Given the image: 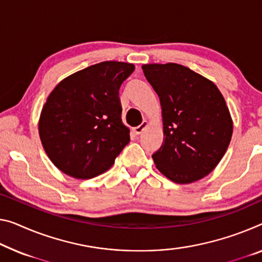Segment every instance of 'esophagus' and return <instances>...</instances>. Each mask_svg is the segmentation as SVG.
<instances>
[{"instance_id":"1","label":"esophagus","mask_w":262,"mask_h":262,"mask_svg":"<svg viewBox=\"0 0 262 262\" xmlns=\"http://www.w3.org/2000/svg\"><path fill=\"white\" fill-rule=\"evenodd\" d=\"M146 126H147V122H146V120H143V123L140 124V125L134 127L135 135H140V134H142V132L144 131V128L146 127Z\"/></svg>"}]
</instances>
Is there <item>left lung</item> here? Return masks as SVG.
Here are the masks:
<instances>
[{"instance_id":"obj_1","label":"left lung","mask_w":262,"mask_h":262,"mask_svg":"<svg viewBox=\"0 0 262 262\" xmlns=\"http://www.w3.org/2000/svg\"><path fill=\"white\" fill-rule=\"evenodd\" d=\"M142 68L162 105L164 140L152 155L157 168L178 184L204 178L232 138L233 123L223 95L214 83L180 64Z\"/></svg>"}]
</instances>
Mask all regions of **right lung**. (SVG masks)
Returning <instances> with one entry per match:
<instances>
[{"label": "right lung", "mask_w": 262, "mask_h": 262, "mask_svg": "<svg viewBox=\"0 0 262 262\" xmlns=\"http://www.w3.org/2000/svg\"><path fill=\"white\" fill-rule=\"evenodd\" d=\"M135 70L106 61L63 79L44 104L38 131L48 157L68 176L89 179L112 166L130 142L119 88Z\"/></svg>", "instance_id": "1"}]
</instances>
